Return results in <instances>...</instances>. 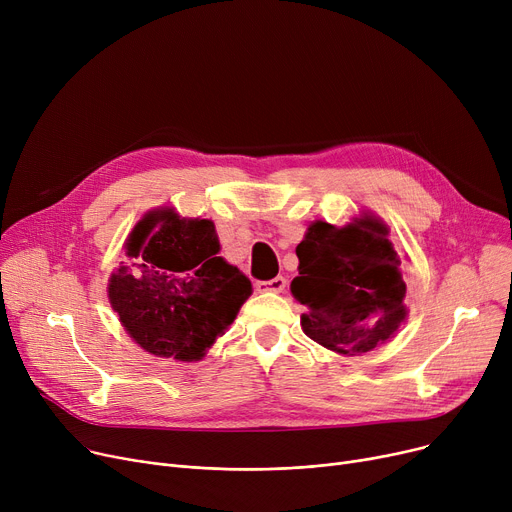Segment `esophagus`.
Listing matches in <instances>:
<instances>
[{"label": "esophagus", "instance_id": "34e87169", "mask_svg": "<svg viewBox=\"0 0 512 512\" xmlns=\"http://www.w3.org/2000/svg\"><path fill=\"white\" fill-rule=\"evenodd\" d=\"M255 288L259 292H282L286 288V278L278 276V278H272V280H257Z\"/></svg>", "mask_w": 512, "mask_h": 512}]
</instances>
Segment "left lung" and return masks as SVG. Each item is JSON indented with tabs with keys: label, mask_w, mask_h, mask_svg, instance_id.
Segmentation results:
<instances>
[{
	"label": "left lung",
	"mask_w": 512,
	"mask_h": 512,
	"mask_svg": "<svg viewBox=\"0 0 512 512\" xmlns=\"http://www.w3.org/2000/svg\"><path fill=\"white\" fill-rule=\"evenodd\" d=\"M290 292L305 313L303 332L340 355H363L388 342L407 319V284L388 226L363 213L346 226L313 222L297 247Z\"/></svg>",
	"instance_id": "8db88e82"
}]
</instances>
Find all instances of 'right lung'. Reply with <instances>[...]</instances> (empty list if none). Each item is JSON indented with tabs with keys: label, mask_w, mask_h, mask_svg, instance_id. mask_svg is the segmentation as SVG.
<instances>
[{
	"label": "right lung",
	"mask_w": 512,
	"mask_h": 512,
	"mask_svg": "<svg viewBox=\"0 0 512 512\" xmlns=\"http://www.w3.org/2000/svg\"><path fill=\"white\" fill-rule=\"evenodd\" d=\"M211 220L180 218L172 207L153 209L126 240L130 265H120L107 297L120 324L143 351L199 361L251 297V282L218 257Z\"/></svg>",
	"instance_id": "1"
}]
</instances>
